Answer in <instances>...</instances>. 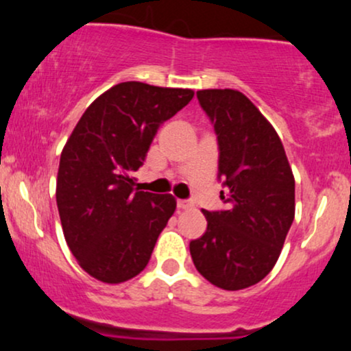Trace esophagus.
<instances>
[{
    "instance_id": "esophagus-1",
    "label": "esophagus",
    "mask_w": 351,
    "mask_h": 351,
    "mask_svg": "<svg viewBox=\"0 0 351 351\" xmlns=\"http://www.w3.org/2000/svg\"><path fill=\"white\" fill-rule=\"evenodd\" d=\"M193 203L187 202V200H177V208L179 210H192L193 208Z\"/></svg>"
}]
</instances>
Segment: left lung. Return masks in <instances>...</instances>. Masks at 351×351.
<instances>
[{"mask_svg": "<svg viewBox=\"0 0 351 351\" xmlns=\"http://www.w3.org/2000/svg\"><path fill=\"white\" fill-rule=\"evenodd\" d=\"M218 135L224 211H206V232L190 242L197 270L237 291L258 283L278 261L295 219V176L283 143L262 112L236 89L197 90Z\"/></svg>", "mask_w": 351, "mask_h": 351, "instance_id": "1", "label": "left lung"}]
</instances>
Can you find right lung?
<instances>
[{"label": "right lung", "instance_id": "right-lung-1", "mask_svg": "<svg viewBox=\"0 0 351 351\" xmlns=\"http://www.w3.org/2000/svg\"><path fill=\"white\" fill-rule=\"evenodd\" d=\"M193 94L140 81L115 84L86 109L63 146L56 176L60 221L71 254L93 278L123 283L148 265L177 202L171 193L133 189V172L161 123Z\"/></svg>", "mask_w": 351, "mask_h": 351}]
</instances>
